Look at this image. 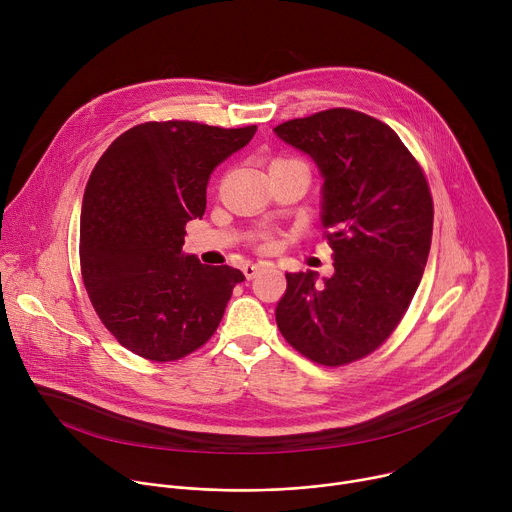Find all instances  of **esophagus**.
Returning a JSON list of instances; mask_svg holds the SVG:
<instances>
[{"label": "esophagus", "instance_id": "34e87169", "mask_svg": "<svg viewBox=\"0 0 512 512\" xmlns=\"http://www.w3.org/2000/svg\"><path fill=\"white\" fill-rule=\"evenodd\" d=\"M257 271H259V265H255V263H249V265H245V269H243V273H245L247 279H253V277L257 275Z\"/></svg>", "mask_w": 512, "mask_h": 512}]
</instances>
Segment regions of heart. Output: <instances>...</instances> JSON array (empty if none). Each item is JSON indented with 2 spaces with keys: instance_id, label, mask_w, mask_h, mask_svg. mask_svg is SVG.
<instances>
[{
  "instance_id": "obj_1",
  "label": "heart",
  "mask_w": 512,
  "mask_h": 512,
  "mask_svg": "<svg viewBox=\"0 0 512 512\" xmlns=\"http://www.w3.org/2000/svg\"><path fill=\"white\" fill-rule=\"evenodd\" d=\"M283 164H302L300 160H294V158H275L273 162H271V166H283ZM269 166V168H271ZM257 249H261V251H269V249H273V239H271V235H261L259 239H257Z\"/></svg>"
}]
</instances>
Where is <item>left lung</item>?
Masks as SVG:
<instances>
[{
    "mask_svg": "<svg viewBox=\"0 0 512 512\" xmlns=\"http://www.w3.org/2000/svg\"><path fill=\"white\" fill-rule=\"evenodd\" d=\"M275 133L312 156L324 176L322 223L334 275L287 273L275 308L281 336L324 367L375 352L403 320L433 231L425 174L399 135L354 109L291 119Z\"/></svg>",
    "mask_w": 512,
    "mask_h": 512,
    "instance_id": "1",
    "label": "left lung"
}]
</instances>
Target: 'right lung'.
Segmentation results:
<instances>
[{"mask_svg": "<svg viewBox=\"0 0 512 512\" xmlns=\"http://www.w3.org/2000/svg\"><path fill=\"white\" fill-rule=\"evenodd\" d=\"M255 131L139 123L93 168L81 210V275L99 320L133 354L180 360L221 324L245 275L182 255L184 227L204 214L212 170Z\"/></svg>", "mask_w": 512, "mask_h": 512, "instance_id": "add662e5", "label": "right lung"}]
</instances>
